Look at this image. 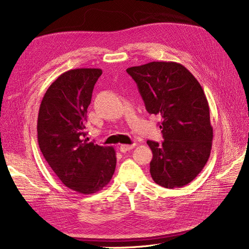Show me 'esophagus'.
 I'll use <instances>...</instances> for the list:
<instances>
[{"instance_id": "obj_1", "label": "esophagus", "mask_w": 249, "mask_h": 249, "mask_svg": "<svg viewBox=\"0 0 249 249\" xmlns=\"http://www.w3.org/2000/svg\"><path fill=\"white\" fill-rule=\"evenodd\" d=\"M135 147V144H122L119 146V149L122 153H126L127 150L133 149Z\"/></svg>"}]
</instances>
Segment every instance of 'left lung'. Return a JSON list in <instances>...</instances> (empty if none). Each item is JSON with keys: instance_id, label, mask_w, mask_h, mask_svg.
Here are the masks:
<instances>
[{"instance_id": "8db88e82", "label": "left lung", "mask_w": 249, "mask_h": 249, "mask_svg": "<svg viewBox=\"0 0 249 249\" xmlns=\"http://www.w3.org/2000/svg\"><path fill=\"white\" fill-rule=\"evenodd\" d=\"M126 72L136 82L146 111L161 117L164 141L147 140L153 152L150 176L170 189L189 184L205 167L212 148L213 127L203 89L177 62L154 61Z\"/></svg>"}]
</instances>
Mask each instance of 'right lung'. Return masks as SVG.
Masks as SVG:
<instances>
[{
	"instance_id": "obj_1",
	"label": "right lung",
	"mask_w": 249,
	"mask_h": 249,
	"mask_svg": "<svg viewBox=\"0 0 249 249\" xmlns=\"http://www.w3.org/2000/svg\"><path fill=\"white\" fill-rule=\"evenodd\" d=\"M102 72L77 69L60 74L43 95L37 120L44 159L66 187L82 194L102 190L116 167L114 148L84 139L87 108Z\"/></svg>"
}]
</instances>
